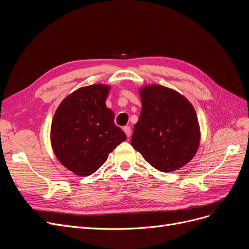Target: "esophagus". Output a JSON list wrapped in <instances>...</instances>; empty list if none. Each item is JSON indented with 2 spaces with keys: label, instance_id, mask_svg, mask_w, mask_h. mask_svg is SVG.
<instances>
[{
  "label": "esophagus",
  "instance_id": "esophagus-1",
  "mask_svg": "<svg viewBox=\"0 0 249 249\" xmlns=\"http://www.w3.org/2000/svg\"><path fill=\"white\" fill-rule=\"evenodd\" d=\"M123 130H124V132L125 133V135H126L127 137H130V136H131V132H132V131H131V127H130L129 125H125V126H124V129H123Z\"/></svg>",
  "mask_w": 249,
  "mask_h": 249
}]
</instances>
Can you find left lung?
I'll use <instances>...</instances> for the list:
<instances>
[{
    "instance_id": "8db88e82",
    "label": "left lung",
    "mask_w": 249,
    "mask_h": 249,
    "mask_svg": "<svg viewBox=\"0 0 249 249\" xmlns=\"http://www.w3.org/2000/svg\"><path fill=\"white\" fill-rule=\"evenodd\" d=\"M142 109L132 146L163 172L183 167L196 154L200 132L196 113L185 96L161 85L140 89Z\"/></svg>"
}]
</instances>
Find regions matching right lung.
Wrapping results in <instances>:
<instances>
[{"label":"right lung","mask_w":249,"mask_h":249,"mask_svg":"<svg viewBox=\"0 0 249 249\" xmlns=\"http://www.w3.org/2000/svg\"><path fill=\"white\" fill-rule=\"evenodd\" d=\"M109 86L82 87L66 96L53 118L51 142L57 159L81 177L92 175L126 139L106 107Z\"/></svg>","instance_id":"right-lung-1"}]
</instances>
